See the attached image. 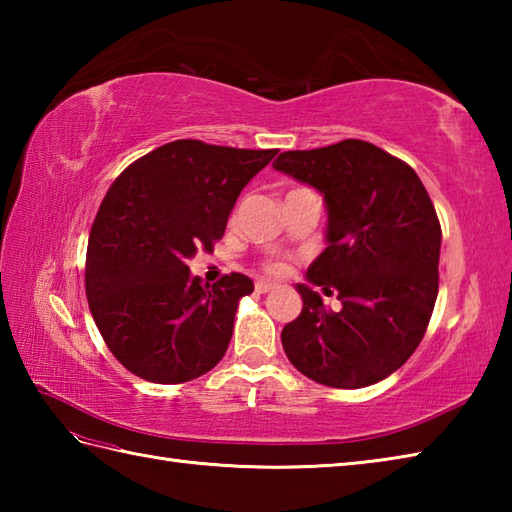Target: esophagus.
<instances>
[{
	"label": "esophagus",
	"mask_w": 512,
	"mask_h": 512,
	"mask_svg": "<svg viewBox=\"0 0 512 512\" xmlns=\"http://www.w3.org/2000/svg\"><path fill=\"white\" fill-rule=\"evenodd\" d=\"M255 290L259 295H266V292L275 290V284H270V281H255Z\"/></svg>",
	"instance_id": "obj_1"
}]
</instances>
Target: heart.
Wrapping results in <instances>:
<instances>
[{
    "mask_svg": "<svg viewBox=\"0 0 512 512\" xmlns=\"http://www.w3.org/2000/svg\"><path fill=\"white\" fill-rule=\"evenodd\" d=\"M262 266H264L266 273H270V275H279V273H284V270H286V264L281 262L279 257H266Z\"/></svg>",
    "mask_w": 512,
    "mask_h": 512,
    "instance_id": "heart-1",
    "label": "heart"
}]
</instances>
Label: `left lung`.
Listing matches in <instances>:
<instances>
[{
  "instance_id": "obj_1",
  "label": "left lung",
  "mask_w": 512,
  "mask_h": 512,
  "mask_svg": "<svg viewBox=\"0 0 512 512\" xmlns=\"http://www.w3.org/2000/svg\"><path fill=\"white\" fill-rule=\"evenodd\" d=\"M273 167L323 193L328 248L308 279L343 306L297 286L301 314L281 332L288 361L328 387L374 385L416 352L436 306L442 228L429 193L407 162L356 138L284 151Z\"/></svg>"
}]
</instances>
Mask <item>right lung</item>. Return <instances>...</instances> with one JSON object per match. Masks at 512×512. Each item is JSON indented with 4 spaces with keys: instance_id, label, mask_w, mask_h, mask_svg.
I'll return each instance as SVG.
<instances>
[{
    "instance_id": "right-lung-1",
    "label": "right lung",
    "mask_w": 512,
    "mask_h": 512,
    "mask_svg": "<svg viewBox=\"0 0 512 512\" xmlns=\"http://www.w3.org/2000/svg\"><path fill=\"white\" fill-rule=\"evenodd\" d=\"M275 156L173 140L107 189L90 231L85 295L105 345L132 374L176 385L222 361L253 281L231 273L202 284L187 259L211 253L237 195Z\"/></svg>"
}]
</instances>
